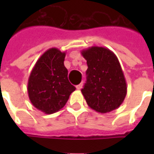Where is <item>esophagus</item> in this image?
Listing matches in <instances>:
<instances>
[{
	"mask_svg": "<svg viewBox=\"0 0 154 154\" xmlns=\"http://www.w3.org/2000/svg\"><path fill=\"white\" fill-rule=\"evenodd\" d=\"M82 85H83V82H82L81 84L77 85V86H76V88H77V89H78V90H79V89H81L82 88Z\"/></svg>",
	"mask_w": 154,
	"mask_h": 154,
	"instance_id": "esophagus-1",
	"label": "esophagus"
}]
</instances>
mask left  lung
<instances>
[{
    "mask_svg": "<svg viewBox=\"0 0 154 154\" xmlns=\"http://www.w3.org/2000/svg\"><path fill=\"white\" fill-rule=\"evenodd\" d=\"M87 60L86 83L82 93L89 107L106 113L122 105L127 94V85L117 56L107 48L98 46L83 49Z\"/></svg>",
    "mask_w": 154,
    "mask_h": 154,
    "instance_id": "obj_1",
    "label": "left lung"
}]
</instances>
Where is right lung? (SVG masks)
Here are the masks:
<instances>
[{
    "label": "right lung",
    "instance_id": "add662e5",
    "mask_svg": "<svg viewBox=\"0 0 154 154\" xmlns=\"http://www.w3.org/2000/svg\"><path fill=\"white\" fill-rule=\"evenodd\" d=\"M65 54L57 48L48 49L37 60L29 77L30 101L46 114L62 109L76 89L68 80V70L64 65Z\"/></svg>",
    "mask_w": 154,
    "mask_h": 154
}]
</instances>
